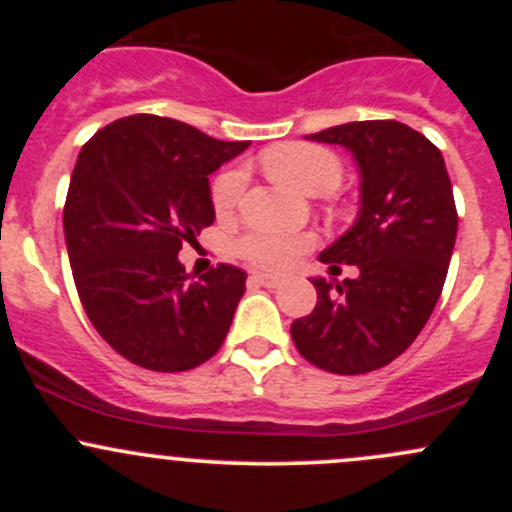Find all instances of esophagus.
<instances>
[{
	"label": "esophagus",
	"instance_id": "1",
	"mask_svg": "<svg viewBox=\"0 0 512 512\" xmlns=\"http://www.w3.org/2000/svg\"><path fill=\"white\" fill-rule=\"evenodd\" d=\"M250 282H252V285H257V287L275 289V287H280L282 277L270 275V272H252V275H250Z\"/></svg>",
	"mask_w": 512,
	"mask_h": 512
}]
</instances>
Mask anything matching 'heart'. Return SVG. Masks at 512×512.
I'll return each instance as SVG.
<instances>
[{"label": "heart", "mask_w": 512, "mask_h": 512, "mask_svg": "<svg viewBox=\"0 0 512 512\" xmlns=\"http://www.w3.org/2000/svg\"><path fill=\"white\" fill-rule=\"evenodd\" d=\"M262 165L277 183L307 195L329 193L342 180V160L332 151L312 143H282L262 156ZM245 190V170L232 165L218 173L210 185L213 210L225 218L237 208ZM314 237L309 232H285L255 227L235 240V252L255 267L285 270L294 265L307 250H312Z\"/></svg>", "instance_id": "obj_1"}]
</instances>
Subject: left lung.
<instances>
[{
	"label": "left lung",
	"mask_w": 512,
	"mask_h": 512,
	"mask_svg": "<svg viewBox=\"0 0 512 512\" xmlns=\"http://www.w3.org/2000/svg\"><path fill=\"white\" fill-rule=\"evenodd\" d=\"M354 153L361 210L352 230L319 255L337 285L312 280L317 307L292 322L297 352L332 374L391 364L426 327L456 245L458 213L441 151L399 121H354L312 133Z\"/></svg>",
	"instance_id": "obj_1"
}]
</instances>
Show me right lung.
<instances>
[{"instance_id":"add662e5","label":"right lung","mask_w":512,"mask_h":512,"mask_svg":"<svg viewBox=\"0 0 512 512\" xmlns=\"http://www.w3.org/2000/svg\"><path fill=\"white\" fill-rule=\"evenodd\" d=\"M247 146L136 113L81 148L64 205L71 272L96 332L131 364L173 374L223 347L247 275L220 262L190 280L178 252L215 220L208 175Z\"/></svg>"}]
</instances>
